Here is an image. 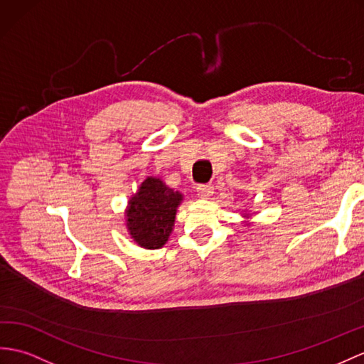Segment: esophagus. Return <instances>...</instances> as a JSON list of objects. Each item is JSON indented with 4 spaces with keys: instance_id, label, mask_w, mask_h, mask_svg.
I'll list each match as a JSON object with an SVG mask.
<instances>
[{
    "instance_id": "34e87169",
    "label": "esophagus",
    "mask_w": 364,
    "mask_h": 364,
    "mask_svg": "<svg viewBox=\"0 0 364 364\" xmlns=\"http://www.w3.org/2000/svg\"><path fill=\"white\" fill-rule=\"evenodd\" d=\"M213 190H215V188H213V185H210V183H200V185H198V187H196L198 196H200V198L211 196Z\"/></svg>"
}]
</instances>
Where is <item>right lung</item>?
Returning a JSON list of instances; mask_svg holds the SVG:
<instances>
[{
    "label": "right lung",
    "instance_id": "add662e5",
    "mask_svg": "<svg viewBox=\"0 0 364 364\" xmlns=\"http://www.w3.org/2000/svg\"><path fill=\"white\" fill-rule=\"evenodd\" d=\"M181 202L179 191L168 188L157 177H146L128 203L127 227L131 237L144 249L162 247L173 232Z\"/></svg>",
    "mask_w": 364,
    "mask_h": 364
}]
</instances>
